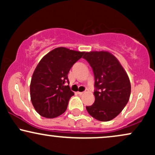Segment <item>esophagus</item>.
Segmentation results:
<instances>
[{"instance_id":"1","label":"esophagus","mask_w":155,"mask_h":155,"mask_svg":"<svg viewBox=\"0 0 155 155\" xmlns=\"http://www.w3.org/2000/svg\"><path fill=\"white\" fill-rule=\"evenodd\" d=\"M77 94H79V95H81L84 94V92H77Z\"/></svg>"}]
</instances>
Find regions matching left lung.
<instances>
[{"mask_svg":"<svg viewBox=\"0 0 155 155\" xmlns=\"http://www.w3.org/2000/svg\"><path fill=\"white\" fill-rule=\"evenodd\" d=\"M95 76V103L86 106L93 118L108 122L115 118L128 102L131 86L127 73L118 60L108 51H94L83 57Z\"/></svg>","mask_w":155,"mask_h":155,"instance_id":"left-lung-1","label":"left lung"}]
</instances>
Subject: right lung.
<instances>
[{
    "label": "right lung",
    "instance_id": "obj_1",
    "mask_svg": "<svg viewBox=\"0 0 155 155\" xmlns=\"http://www.w3.org/2000/svg\"><path fill=\"white\" fill-rule=\"evenodd\" d=\"M84 51L58 47L41 60L32 76L30 92L33 107L41 116L54 118L66 111L74 95L68 85V74Z\"/></svg>",
    "mask_w": 155,
    "mask_h": 155
}]
</instances>
